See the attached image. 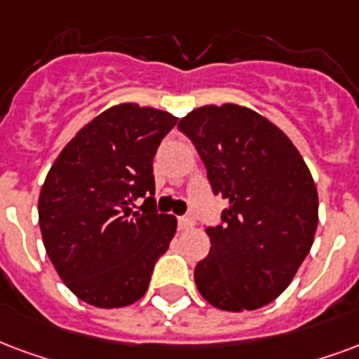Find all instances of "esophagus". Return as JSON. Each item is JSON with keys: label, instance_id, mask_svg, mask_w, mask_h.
<instances>
[{"label": "esophagus", "instance_id": "1", "mask_svg": "<svg viewBox=\"0 0 359 359\" xmlns=\"http://www.w3.org/2000/svg\"><path fill=\"white\" fill-rule=\"evenodd\" d=\"M194 226V220L190 217H179V228L180 230H188Z\"/></svg>", "mask_w": 359, "mask_h": 359}]
</instances>
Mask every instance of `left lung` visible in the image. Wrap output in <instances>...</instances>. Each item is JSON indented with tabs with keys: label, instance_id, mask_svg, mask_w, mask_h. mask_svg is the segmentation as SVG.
Wrapping results in <instances>:
<instances>
[{
	"label": "left lung",
	"instance_id": "left-lung-1",
	"mask_svg": "<svg viewBox=\"0 0 359 359\" xmlns=\"http://www.w3.org/2000/svg\"><path fill=\"white\" fill-rule=\"evenodd\" d=\"M228 201L224 226L207 228L211 249L194 270L198 291L226 312L278 299L310 253L318 228V190L285 133L245 106L196 108L179 121Z\"/></svg>",
	"mask_w": 359,
	"mask_h": 359
}]
</instances>
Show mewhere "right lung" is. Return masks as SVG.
I'll list each match as a JSON object with an SVG mask.
<instances>
[{
	"instance_id": "obj_1",
	"label": "right lung",
	"mask_w": 359,
	"mask_h": 359,
	"mask_svg": "<svg viewBox=\"0 0 359 359\" xmlns=\"http://www.w3.org/2000/svg\"><path fill=\"white\" fill-rule=\"evenodd\" d=\"M177 121L150 106H110L76 133L45 177L38 201L45 251L66 287L91 306L139 301L169 249L177 219L154 209L152 161Z\"/></svg>"
}]
</instances>
